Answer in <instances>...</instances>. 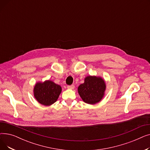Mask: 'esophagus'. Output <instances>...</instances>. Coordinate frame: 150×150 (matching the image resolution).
Here are the masks:
<instances>
[{"label":"esophagus","instance_id":"esophagus-1","mask_svg":"<svg viewBox=\"0 0 150 150\" xmlns=\"http://www.w3.org/2000/svg\"><path fill=\"white\" fill-rule=\"evenodd\" d=\"M67 88L68 89H74V88H75V86L74 84H72V85H68Z\"/></svg>","mask_w":150,"mask_h":150}]
</instances>
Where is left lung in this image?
Wrapping results in <instances>:
<instances>
[{
	"instance_id": "8db88e82",
	"label": "left lung",
	"mask_w": 150,
	"mask_h": 150,
	"mask_svg": "<svg viewBox=\"0 0 150 150\" xmlns=\"http://www.w3.org/2000/svg\"><path fill=\"white\" fill-rule=\"evenodd\" d=\"M105 89V83L102 78L89 76L85 78L84 83L79 86L78 91L85 103L93 105L103 98Z\"/></svg>"
}]
</instances>
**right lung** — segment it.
Segmentation results:
<instances>
[{
  "label": "right lung",
  "instance_id": "right-lung-1",
  "mask_svg": "<svg viewBox=\"0 0 150 150\" xmlns=\"http://www.w3.org/2000/svg\"><path fill=\"white\" fill-rule=\"evenodd\" d=\"M61 92L59 85L48 80L44 83H38L34 88V95L39 103L49 106L56 102Z\"/></svg>",
  "mask_w": 150,
  "mask_h": 150
}]
</instances>
